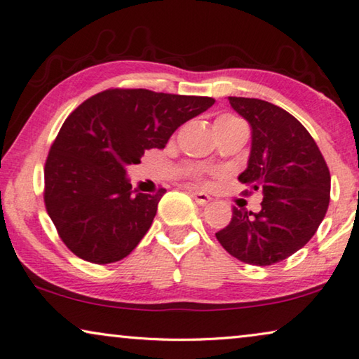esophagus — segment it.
<instances>
[{
  "label": "esophagus",
  "instance_id": "obj_1",
  "mask_svg": "<svg viewBox=\"0 0 359 359\" xmlns=\"http://www.w3.org/2000/svg\"><path fill=\"white\" fill-rule=\"evenodd\" d=\"M189 194H191V196H192V198H194V201L198 203V205H207V203L212 201V197H210V196L205 194V192H201V191H194V189H191V191H189Z\"/></svg>",
  "mask_w": 359,
  "mask_h": 359
}]
</instances>
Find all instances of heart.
Masks as SVG:
<instances>
[{"mask_svg": "<svg viewBox=\"0 0 359 359\" xmlns=\"http://www.w3.org/2000/svg\"><path fill=\"white\" fill-rule=\"evenodd\" d=\"M233 123H242L239 118L233 117V115H222V117L217 118V122H215V126H219V125H233ZM192 178L198 183H205L207 181V172L202 168H196L194 172H192Z\"/></svg>", "mask_w": 359, "mask_h": 359, "instance_id": "heart-1", "label": "heart"}]
</instances>
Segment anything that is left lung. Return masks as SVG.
<instances>
[{"instance_id":"left-lung-1","label":"left lung","mask_w":359,"mask_h":359,"mask_svg":"<svg viewBox=\"0 0 359 359\" xmlns=\"http://www.w3.org/2000/svg\"><path fill=\"white\" fill-rule=\"evenodd\" d=\"M252 128V149L239 181L262 191V210L233 208L218 231L223 249L237 260L269 266L300 250L326 217L330 173L321 151L294 115L255 97L229 96Z\"/></svg>"}]
</instances>
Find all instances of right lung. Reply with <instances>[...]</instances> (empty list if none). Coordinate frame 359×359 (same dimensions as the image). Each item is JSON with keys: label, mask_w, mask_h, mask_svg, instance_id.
Wrapping results in <instances>:
<instances>
[{"label": "right lung", "mask_w": 359, "mask_h": 359, "mask_svg": "<svg viewBox=\"0 0 359 359\" xmlns=\"http://www.w3.org/2000/svg\"><path fill=\"white\" fill-rule=\"evenodd\" d=\"M213 104L207 96L114 88L65 118L45 163V205L70 252L107 264L135 250L167 191H133L125 167L147 149H163L178 126Z\"/></svg>", "instance_id": "add662e5"}]
</instances>
